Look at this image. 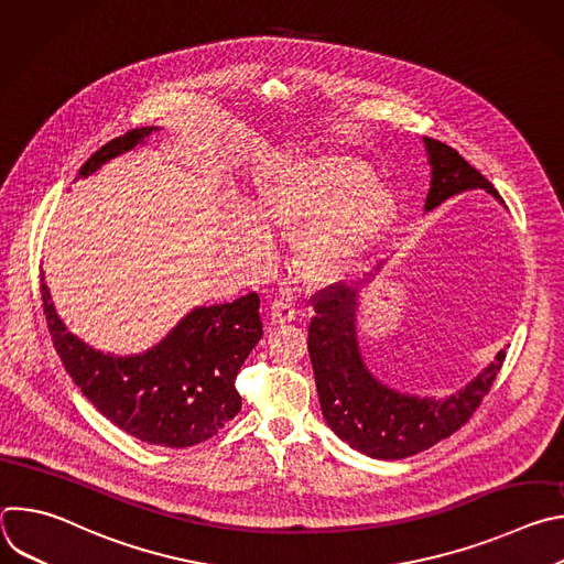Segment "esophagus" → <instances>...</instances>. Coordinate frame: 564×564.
Returning a JSON list of instances; mask_svg holds the SVG:
<instances>
[{
	"mask_svg": "<svg viewBox=\"0 0 564 564\" xmlns=\"http://www.w3.org/2000/svg\"><path fill=\"white\" fill-rule=\"evenodd\" d=\"M268 318H270L272 326L288 324V321L296 318V307H294V303L290 299H276L268 307Z\"/></svg>",
	"mask_w": 564,
	"mask_h": 564,
	"instance_id": "34e87169",
	"label": "esophagus"
}]
</instances>
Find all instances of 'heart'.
<instances>
[{
	"mask_svg": "<svg viewBox=\"0 0 564 564\" xmlns=\"http://www.w3.org/2000/svg\"><path fill=\"white\" fill-rule=\"evenodd\" d=\"M248 212L223 234V250L243 270L272 259L270 238H294L292 268L312 283L350 276L399 216V198L352 155H318L274 165L254 187Z\"/></svg>",
	"mask_w": 564,
	"mask_h": 564,
	"instance_id": "1",
	"label": "heart"
}]
</instances>
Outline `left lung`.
<instances>
[{
	"label": "left lung",
	"mask_w": 564,
	"mask_h": 564,
	"mask_svg": "<svg viewBox=\"0 0 564 564\" xmlns=\"http://www.w3.org/2000/svg\"><path fill=\"white\" fill-rule=\"evenodd\" d=\"M424 147L431 165L424 212L470 189H485L505 205L498 189L455 149L433 138H424ZM379 268L381 263L375 272ZM375 272L352 288L335 285L314 296L316 314L307 328V350L321 413L335 435L368 457L401 459L446 440L473 415L496 381L507 352L500 350L466 386L440 399L386 386L368 370L357 335L359 292L375 279Z\"/></svg>",
	"instance_id": "1"
}]
</instances>
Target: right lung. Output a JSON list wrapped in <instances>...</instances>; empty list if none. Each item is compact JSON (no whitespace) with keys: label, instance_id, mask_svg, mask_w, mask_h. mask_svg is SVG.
Returning a JSON list of instances; mask_svg holds the SVG:
<instances>
[{"label":"right lung","instance_id":"obj_1","mask_svg":"<svg viewBox=\"0 0 564 564\" xmlns=\"http://www.w3.org/2000/svg\"><path fill=\"white\" fill-rule=\"evenodd\" d=\"M158 127L133 129L79 167L89 178L109 160L142 147ZM42 305L53 346L83 394L111 424L131 437L185 448L214 437L240 411L236 375L263 337L261 299L252 292L231 303L198 305L138 355L96 350L73 335L59 318L42 272Z\"/></svg>","mask_w":564,"mask_h":564}]
</instances>
